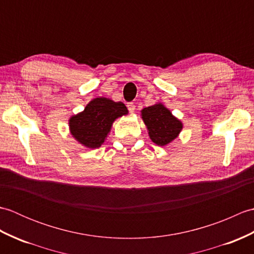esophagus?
<instances>
[{
  "instance_id": "obj_1",
  "label": "esophagus",
  "mask_w": 254,
  "mask_h": 254,
  "mask_svg": "<svg viewBox=\"0 0 254 254\" xmlns=\"http://www.w3.org/2000/svg\"><path fill=\"white\" fill-rule=\"evenodd\" d=\"M127 107L128 111H130L131 113H133L134 111H135V104H134V102H127Z\"/></svg>"
}]
</instances>
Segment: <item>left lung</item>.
<instances>
[{
    "label": "left lung",
    "instance_id": "left-lung-1",
    "mask_svg": "<svg viewBox=\"0 0 254 254\" xmlns=\"http://www.w3.org/2000/svg\"><path fill=\"white\" fill-rule=\"evenodd\" d=\"M142 119L146 124L150 139L158 146H165L174 141L182 130L181 121L161 104L144 108Z\"/></svg>",
    "mask_w": 254,
    "mask_h": 254
}]
</instances>
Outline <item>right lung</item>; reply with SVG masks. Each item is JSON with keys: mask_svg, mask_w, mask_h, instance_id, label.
<instances>
[{"mask_svg": "<svg viewBox=\"0 0 254 254\" xmlns=\"http://www.w3.org/2000/svg\"><path fill=\"white\" fill-rule=\"evenodd\" d=\"M124 115H127V109L123 102L104 97L95 98L83 112L69 119V130L73 137L84 146L97 148L105 142L113 121Z\"/></svg>", "mask_w": 254, "mask_h": 254, "instance_id": "add662e5", "label": "right lung"}]
</instances>
